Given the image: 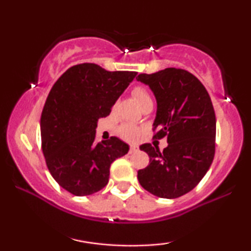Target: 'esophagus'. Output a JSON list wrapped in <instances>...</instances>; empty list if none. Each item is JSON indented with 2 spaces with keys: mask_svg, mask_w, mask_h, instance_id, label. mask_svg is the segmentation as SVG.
Wrapping results in <instances>:
<instances>
[{
  "mask_svg": "<svg viewBox=\"0 0 251 251\" xmlns=\"http://www.w3.org/2000/svg\"><path fill=\"white\" fill-rule=\"evenodd\" d=\"M138 146L137 145H131V148H129V153H135V152H138Z\"/></svg>",
  "mask_w": 251,
  "mask_h": 251,
  "instance_id": "esophagus-1",
  "label": "esophagus"
}]
</instances>
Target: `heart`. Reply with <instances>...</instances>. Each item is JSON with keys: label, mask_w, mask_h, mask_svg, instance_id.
Listing matches in <instances>:
<instances>
[{"label": "heart", "mask_w": 251, "mask_h": 251, "mask_svg": "<svg viewBox=\"0 0 251 251\" xmlns=\"http://www.w3.org/2000/svg\"><path fill=\"white\" fill-rule=\"evenodd\" d=\"M132 94H133L134 99L137 100V102L139 103L140 107H144V106L146 105H153L151 94L149 93V91L146 88L135 87L133 91H132ZM138 133H139L138 128L131 125H125L123 126V127H120L119 129V134L122 135L123 138H125V139H128V140L135 139V138L138 137Z\"/></svg>", "instance_id": "b5f03b06"}]
</instances>
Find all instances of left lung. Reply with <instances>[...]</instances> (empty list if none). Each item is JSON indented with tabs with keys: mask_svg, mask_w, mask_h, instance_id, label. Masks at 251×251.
Wrapping results in <instances>:
<instances>
[{
	"mask_svg": "<svg viewBox=\"0 0 251 251\" xmlns=\"http://www.w3.org/2000/svg\"><path fill=\"white\" fill-rule=\"evenodd\" d=\"M157 101L153 122L155 139L166 137L169 145L143 144L150 164L138 171V180L160 198L180 197L196 188L211 166L215 155L216 117L211 99L200 80L188 71L165 68L139 74Z\"/></svg>",
	"mask_w": 251,
	"mask_h": 251,
	"instance_id": "obj_1",
	"label": "left lung"
}]
</instances>
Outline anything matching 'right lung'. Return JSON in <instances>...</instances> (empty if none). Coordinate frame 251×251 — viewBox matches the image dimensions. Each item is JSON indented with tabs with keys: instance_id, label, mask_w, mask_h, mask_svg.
<instances>
[{
	"instance_id": "obj_1",
	"label": "right lung",
	"mask_w": 251,
	"mask_h": 251,
	"mask_svg": "<svg viewBox=\"0 0 251 251\" xmlns=\"http://www.w3.org/2000/svg\"><path fill=\"white\" fill-rule=\"evenodd\" d=\"M135 75L80 63L51 87L40 120L42 152L54 179L74 196L105 188L111 164L128 152L129 146L117 137L97 143L96 128Z\"/></svg>"
}]
</instances>
